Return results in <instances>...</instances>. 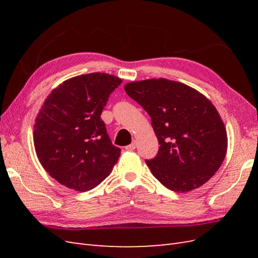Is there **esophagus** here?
<instances>
[{"label": "esophagus", "mask_w": 258, "mask_h": 258, "mask_svg": "<svg viewBox=\"0 0 258 258\" xmlns=\"http://www.w3.org/2000/svg\"><path fill=\"white\" fill-rule=\"evenodd\" d=\"M136 147H137V142H136V141H134V142H132L131 144L127 145V146H126V147H124V148H126V150H127V151H134Z\"/></svg>", "instance_id": "1"}]
</instances>
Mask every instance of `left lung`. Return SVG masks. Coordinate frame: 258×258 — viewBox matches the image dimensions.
Masks as SVG:
<instances>
[{
    "label": "left lung",
    "instance_id": "8db88e82",
    "mask_svg": "<svg viewBox=\"0 0 258 258\" xmlns=\"http://www.w3.org/2000/svg\"><path fill=\"white\" fill-rule=\"evenodd\" d=\"M124 91L151 116L160 144L157 155L145 160L153 175L177 192L208 182L227 152L224 122L211 101L189 86L166 79L128 83Z\"/></svg>",
    "mask_w": 258,
    "mask_h": 258
}]
</instances>
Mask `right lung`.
<instances>
[{"label":"right lung","mask_w":258,"mask_h":258,"mask_svg":"<svg viewBox=\"0 0 258 258\" xmlns=\"http://www.w3.org/2000/svg\"><path fill=\"white\" fill-rule=\"evenodd\" d=\"M121 80L106 73L75 76L54 88L36 117L37 158L51 177L88 191L110 175L120 156L101 113Z\"/></svg>","instance_id":"right-lung-1"}]
</instances>
